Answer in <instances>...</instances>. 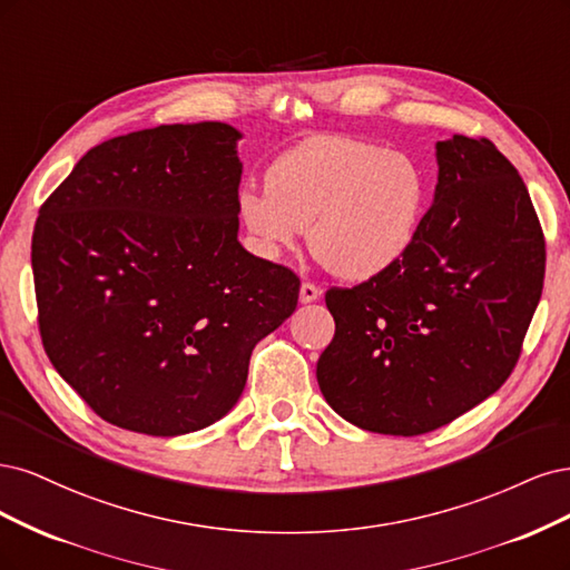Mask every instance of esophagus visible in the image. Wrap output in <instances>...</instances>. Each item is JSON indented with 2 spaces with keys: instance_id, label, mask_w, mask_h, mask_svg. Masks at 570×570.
I'll return each mask as SVG.
<instances>
[{
  "instance_id": "esophagus-1",
  "label": "esophagus",
  "mask_w": 570,
  "mask_h": 570,
  "mask_svg": "<svg viewBox=\"0 0 570 570\" xmlns=\"http://www.w3.org/2000/svg\"><path fill=\"white\" fill-rule=\"evenodd\" d=\"M320 296H322V288H320V286L309 284V282H303V284H301V303H303V305L315 303Z\"/></svg>"
}]
</instances>
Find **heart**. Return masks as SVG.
<instances>
[{
  "mask_svg": "<svg viewBox=\"0 0 570 570\" xmlns=\"http://www.w3.org/2000/svg\"><path fill=\"white\" fill-rule=\"evenodd\" d=\"M429 179L410 154L347 135H317L284 151L265 191L236 196L238 223L267 255L293 248L301 229L315 261L364 282L405 258L424 223Z\"/></svg>",
  "mask_w": 570,
  "mask_h": 570,
  "instance_id": "b5f03b06",
  "label": "heart"
}]
</instances>
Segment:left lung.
I'll return each mask as SVG.
<instances>
[{
    "instance_id": "left-lung-1",
    "label": "left lung",
    "mask_w": 570,
    "mask_h": 570,
    "mask_svg": "<svg viewBox=\"0 0 570 570\" xmlns=\"http://www.w3.org/2000/svg\"><path fill=\"white\" fill-rule=\"evenodd\" d=\"M435 160L433 204L405 258L326 293L336 334L320 391L372 433H429L490 397L542 296L544 236L519 170L464 135L438 141Z\"/></svg>"
}]
</instances>
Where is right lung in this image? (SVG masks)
I'll return each mask as SVG.
<instances>
[{"instance_id":"1","label":"right lung","mask_w":570,"mask_h":570,"mask_svg":"<svg viewBox=\"0 0 570 570\" xmlns=\"http://www.w3.org/2000/svg\"><path fill=\"white\" fill-rule=\"evenodd\" d=\"M242 137L227 122L114 137L40 208L45 351L108 424L163 438L215 424L255 343L298 305L296 274L238 244Z\"/></svg>"}]
</instances>
